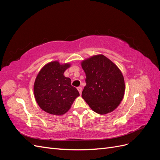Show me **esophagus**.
I'll use <instances>...</instances> for the list:
<instances>
[{
  "mask_svg": "<svg viewBox=\"0 0 160 160\" xmlns=\"http://www.w3.org/2000/svg\"><path fill=\"white\" fill-rule=\"evenodd\" d=\"M77 89H78L79 93L81 94V93H82V88H81V87H78V88H77Z\"/></svg>",
  "mask_w": 160,
  "mask_h": 160,
  "instance_id": "1",
  "label": "esophagus"
}]
</instances>
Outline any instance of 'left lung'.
<instances>
[{
    "label": "left lung",
    "mask_w": 160,
    "mask_h": 160,
    "mask_svg": "<svg viewBox=\"0 0 160 160\" xmlns=\"http://www.w3.org/2000/svg\"><path fill=\"white\" fill-rule=\"evenodd\" d=\"M86 75L82 98L95 112L106 114L118 108L125 92L122 72L103 55L91 57L81 62Z\"/></svg>",
    "instance_id": "8db88e82"
}]
</instances>
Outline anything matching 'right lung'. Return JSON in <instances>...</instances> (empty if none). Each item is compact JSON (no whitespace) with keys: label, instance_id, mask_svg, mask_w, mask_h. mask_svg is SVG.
Returning <instances> with one entry per match:
<instances>
[{"label":"right lung","instance_id":"obj_1","mask_svg":"<svg viewBox=\"0 0 160 160\" xmlns=\"http://www.w3.org/2000/svg\"><path fill=\"white\" fill-rule=\"evenodd\" d=\"M70 65L53 61L38 72L34 84V93L39 107L52 115H62L68 111L79 91L72 87L71 79L63 75Z\"/></svg>","mask_w":160,"mask_h":160}]
</instances>
